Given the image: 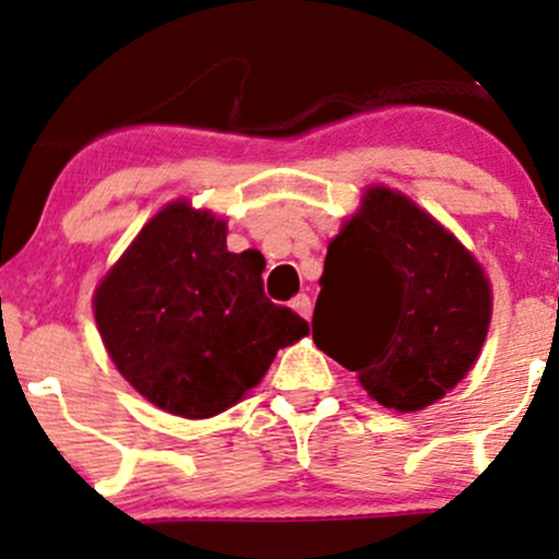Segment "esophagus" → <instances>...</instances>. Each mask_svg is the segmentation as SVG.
I'll return each mask as SVG.
<instances>
[{"instance_id": "esophagus-1", "label": "esophagus", "mask_w": 559, "mask_h": 559, "mask_svg": "<svg viewBox=\"0 0 559 559\" xmlns=\"http://www.w3.org/2000/svg\"><path fill=\"white\" fill-rule=\"evenodd\" d=\"M290 306L300 313V317L306 319V322H309V319H311V298L309 296H304V293H300V296L290 300Z\"/></svg>"}]
</instances>
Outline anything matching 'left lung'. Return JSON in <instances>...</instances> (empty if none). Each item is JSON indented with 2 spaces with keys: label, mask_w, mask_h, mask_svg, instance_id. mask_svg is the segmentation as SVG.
I'll return each mask as SVG.
<instances>
[{
  "label": "left lung",
  "mask_w": 559,
  "mask_h": 559,
  "mask_svg": "<svg viewBox=\"0 0 559 559\" xmlns=\"http://www.w3.org/2000/svg\"><path fill=\"white\" fill-rule=\"evenodd\" d=\"M311 330L378 404L419 412L478 361L491 285L475 255L417 203L369 187L328 246Z\"/></svg>",
  "instance_id": "1"
}]
</instances>
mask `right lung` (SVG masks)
Instances as JSON below:
<instances>
[{
	"label": "right lung",
	"instance_id": "1",
	"mask_svg": "<svg viewBox=\"0 0 559 559\" xmlns=\"http://www.w3.org/2000/svg\"><path fill=\"white\" fill-rule=\"evenodd\" d=\"M259 250H227V224L187 200L144 224L94 290V319L118 372L168 415L229 409L309 324L263 296Z\"/></svg>",
	"mask_w": 559,
	"mask_h": 559
}]
</instances>
